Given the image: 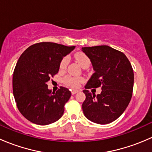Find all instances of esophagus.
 <instances>
[{"instance_id": "1", "label": "esophagus", "mask_w": 152, "mask_h": 152, "mask_svg": "<svg viewBox=\"0 0 152 152\" xmlns=\"http://www.w3.org/2000/svg\"><path fill=\"white\" fill-rule=\"evenodd\" d=\"M79 93V90H72V91H71V93H72V94H73V95L76 94V93Z\"/></svg>"}]
</instances>
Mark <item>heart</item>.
Segmentation results:
<instances>
[{"mask_svg":"<svg viewBox=\"0 0 152 152\" xmlns=\"http://www.w3.org/2000/svg\"><path fill=\"white\" fill-rule=\"evenodd\" d=\"M75 58H76V61L79 62V65L82 67H84L87 64H90V60L89 59L88 56L83 53H76L75 55ZM69 59L68 57L65 56L62 59L59 65V68L60 70H65L66 68L67 64H68ZM83 79L81 77H72V76H67L65 78V85L68 87H71V88H77L79 87L81 82H82Z\"/></svg>","mask_w":152,"mask_h":152,"instance_id":"b5f03b06","label":"heart"}]
</instances>
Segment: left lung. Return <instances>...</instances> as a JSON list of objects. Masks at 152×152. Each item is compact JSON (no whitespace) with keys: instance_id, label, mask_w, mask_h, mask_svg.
Instances as JSON below:
<instances>
[{"instance_id":"left-lung-1","label":"left lung","mask_w":152,"mask_h":152,"mask_svg":"<svg viewBox=\"0 0 152 152\" xmlns=\"http://www.w3.org/2000/svg\"><path fill=\"white\" fill-rule=\"evenodd\" d=\"M90 59L95 73L83 90L86 96L82 110L87 119L107 124L118 118L128 107L134 85V73L126 55L108 45L82 48ZM102 87L96 96L88 90Z\"/></svg>"}]
</instances>
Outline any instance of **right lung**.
I'll list each match as a JSON object with an SVG mask.
<instances>
[{
    "mask_svg": "<svg viewBox=\"0 0 152 152\" xmlns=\"http://www.w3.org/2000/svg\"><path fill=\"white\" fill-rule=\"evenodd\" d=\"M74 48L39 42L29 46L20 56L13 73V95L18 110L29 121L48 125L62 116L71 93L63 87L52 93L47 82L58 73L64 56Z\"/></svg>",
    "mask_w": 152,
    "mask_h": 152,
    "instance_id": "right-lung-1",
    "label": "right lung"
}]
</instances>
